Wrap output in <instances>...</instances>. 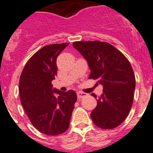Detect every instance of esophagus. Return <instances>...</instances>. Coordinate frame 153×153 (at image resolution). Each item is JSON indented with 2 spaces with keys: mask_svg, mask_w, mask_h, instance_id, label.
Wrapping results in <instances>:
<instances>
[{
  "mask_svg": "<svg viewBox=\"0 0 153 153\" xmlns=\"http://www.w3.org/2000/svg\"><path fill=\"white\" fill-rule=\"evenodd\" d=\"M77 96H78V99H81V98L84 97H86L87 94H85V93L84 92H81V91H78V92L77 93Z\"/></svg>",
  "mask_w": 153,
  "mask_h": 153,
  "instance_id": "1",
  "label": "esophagus"
}]
</instances>
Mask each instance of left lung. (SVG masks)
<instances>
[{
	"label": "left lung",
	"mask_w": 153,
	"mask_h": 153,
	"mask_svg": "<svg viewBox=\"0 0 153 153\" xmlns=\"http://www.w3.org/2000/svg\"><path fill=\"white\" fill-rule=\"evenodd\" d=\"M72 46L88 62L89 78L97 79L103 87L91 112L93 122L102 129L116 128L128 115L134 99L136 81L129 61L107 42L76 41ZM91 95L97 98L94 94Z\"/></svg>",
	"instance_id": "1"
}]
</instances>
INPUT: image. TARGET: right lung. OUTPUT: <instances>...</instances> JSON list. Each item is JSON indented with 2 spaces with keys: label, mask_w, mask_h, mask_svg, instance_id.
Masks as SVG:
<instances>
[{
  "label": "right lung",
  "mask_w": 153,
  "mask_h": 153,
  "mask_svg": "<svg viewBox=\"0 0 153 153\" xmlns=\"http://www.w3.org/2000/svg\"><path fill=\"white\" fill-rule=\"evenodd\" d=\"M68 45L51 44L37 51L26 62L19 79V92L25 113L37 130L49 136L68 130L77 101L75 91L62 92L52 85L57 73V56Z\"/></svg>",
  "instance_id": "obj_1"
}]
</instances>
